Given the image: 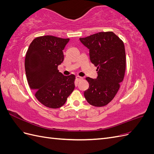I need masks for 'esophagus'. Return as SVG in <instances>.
Wrapping results in <instances>:
<instances>
[{"mask_svg":"<svg viewBox=\"0 0 154 154\" xmlns=\"http://www.w3.org/2000/svg\"><path fill=\"white\" fill-rule=\"evenodd\" d=\"M76 80H77L78 81H80V80H82V79H83V78L81 77V76H76Z\"/></svg>","mask_w":154,"mask_h":154,"instance_id":"34e87169","label":"esophagus"}]
</instances>
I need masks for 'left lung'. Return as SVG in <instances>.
<instances>
[{
    "label": "left lung",
    "mask_w": 154,
    "mask_h": 154,
    "mask_svg": "<svg viewBox=\"0 0 154 154\" xmlns=\"http://www.w3.org/2000/svg\"><path fill=\"white\" fill-rule=\"evenodd\" d=\"M80 40L89 49L90 60L97 71L96 79L85 78L89 87L84 92V96L91 105L105 106L114 99L124 78L126 54L123 42L112 31L100 32Z\"/></svg>",
    "instance_id": "8db88e82"
}]
</instances>
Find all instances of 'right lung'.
I'll use <instances>...</instances> for the list:
<instances>
[{
  "label": "right lung",
  "mask_w": 154,
  "mask_h": 154,
  "mask_svg": "<svg viewBox=\"0 0 154 154\" xmlns=\"http://www.w3.org/2000/svg\"><path fill=\"white\" fill-rule=\"evenodd\" d=\"M69 41V38L51 35L38 36L26 52L25 71L28 84L36 99L51 109L63 106L75 87V76H64L58 70Z\"/></svg>",
  "instance_id": "add662e5"
}]
</instances>
